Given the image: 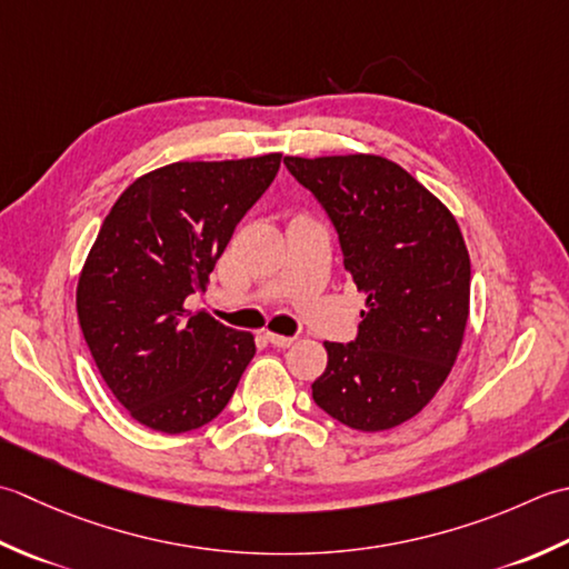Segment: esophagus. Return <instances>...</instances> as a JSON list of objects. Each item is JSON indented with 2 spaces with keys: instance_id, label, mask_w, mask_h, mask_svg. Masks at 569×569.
<instances>
[{
  "instance_id": "esophagus-1",
  "label": "esophagus",
  "mask_w": 569,
  "mask_h": 569,
  "mask_svg": "<svg viewBox=\"0 0 569 569\" xmlns=\"http://www.w3.org/2000/svg\"><path fill=\"white\" fill-rule=\"evenodd\" d=\"M264 339H268L272 346H277V349H289V346L297 341L295 336H280V333H268Z\"/></svg>"
}]
</instances>
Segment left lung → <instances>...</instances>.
Listing matches in <instances>:
<instances>
[{
  "label": "left lung",
  "mask_w": 569,
  "mask_h": 569,
  "mask_svg": "<svg viewBox=\"0 0 569 569\" xmlns=\"http://www.w3.org/2000/svg\"><path fill=\"white\" fill-rule=\"evenodd\" d=\"M339 233L343 264L368 295L351 343L327 341L311 398L346 427L380 432L420 412L457 361L471 262L445 203L373 154L284 157Z\"/></svg>",
  "instance_id": "obj_1"
}]
</instances>
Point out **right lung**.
Here are the masks:
<instances>
[{
  "mask_svg": "<svg viewBox=\"0 0 569 569\" xmlns=\"http://www.w3.org/2000/svg\"><path fill=\"white\" fill-rule=\"evenodd\" d=\"M282 154L177 161L124 189L78 280V319L112 396L164 435L223 412L254 339L187 309L230 236L280 169Z\"/></svg>",
  "mask_w": 569,
  "mask_h": 569,
  "instance_id": "1",
  "label": "right lung"
}]
</instances>
